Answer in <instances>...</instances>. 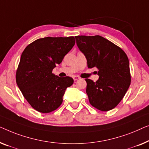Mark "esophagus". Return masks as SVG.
Masks as SVG:
<instances>
[{"mask_svg":"<svg viewBox=\"0 0 149 149\" xmlns=\"http://www.w3.org/2000/svg\"><path fill=\"white\" fill-rule=\"evenodd\" d=\"M80 77H79V76H77V75H75V76H74V79L75 81V80H77V79H79Z\"/></svg>","mask_w":149,"mask_h":149,"instance_id":"1","label":"esophagus"}]
</instances>
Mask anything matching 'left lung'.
Wrapping results in <instances>:
<instances>
[{
	"instance_id": "obj_1",
	"label": "left lung",
	"mask_w": 149,
	"mask_h": 149,
	"mask_svg": "<svg viewBox=\"0 0 149 149\" xmlns=\"http://www.w3.org/2000/svg\"><path fill=\"white\" fill-rule=\"evenodd\" d=\"M88 68H96V82L86 79L89 102L102 111L111 110L119 103L130 85L128 58L121 48L100 36H75Z\"/></svg>"
}]
</instances>
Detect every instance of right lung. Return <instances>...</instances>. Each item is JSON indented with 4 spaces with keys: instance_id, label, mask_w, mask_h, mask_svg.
Here are the masks:
<instances>
[{
    "instance_id": "right-lung-1",
    "label": "right lung",
    "mask_w": 149,
    "mask_h": 149,
    "mask_svg": "<svg viewBox=\"0 0 149 149\" xmlns=\"http://www.w3.org/2000/svg\"><path fill=\"white\" fill-rule=\"evenodd\" d=\"M75 45L74 36L46 37L27 46L22 54L16 72V82L31 106L47 113L56 110L63 102L67 88L74 79L53 74L56 65Z\"/></svg>"
}]
</instances>
